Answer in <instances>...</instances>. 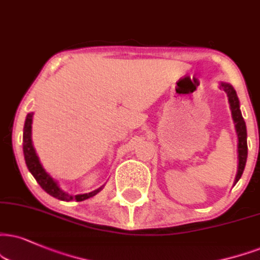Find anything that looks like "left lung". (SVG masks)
I'll list each match as a JSON object with an SVG mask.
<instances>
[{
	"label": "left lung",
	"instance_id": "8db88e82",
	"mask_svg": "<svg viewBox=\"0 0 260 260\" xmlns=\"http://www.w3.org/2000/svg\"><path fill=\"white\" fill-rule=\"evenodd\" d=\"M219 89H223L226 92L229 99L230 110H232V117L234 123H235V130L238 134V153H239V166L238 174L235 177V183L241 178L243 170H245L246 161H247V130H246V123L243 120L241 111H240V102L239 98L236 95V91L228 83H220Z\"/></svg>",
	"mask_w": 260,
	"mask_h": 260
}]
</instances>
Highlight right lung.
<instances>
[{
    "mask_svg": "<svg viewBox=\"0 0 260 260\" xmlns=\"http://www.w3.org/2000/svg\"><path fill=\"white\" fill-rule=\"evenodd\" d=\"M32 115H34V113H28L26 115V119H25L24 135H22V150H24V158H25V162H26L28 171L31 172L32 176H34L35 179L37 181V183L42 187V189H44V191H47V193L52 195V197L62 201H71V200L83 201L98 194L102 189V187L96 189L94 191H91V193L70 195L67 194L66 191H63L62 189L57 185L56 182L47 174L46 170H44L43 166L41 165L40 159H38V156L36 154V150H35L34 145H32V139H31Z\"/></svg>",
    "mask_w": 260,
    "mask_h": 260,
    "instance_id": "1",
    "label": "right lung"
}]
</instances>
